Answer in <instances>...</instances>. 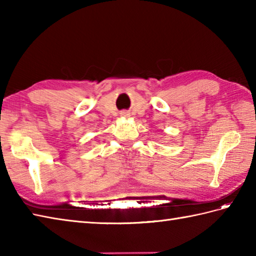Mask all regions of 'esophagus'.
<instances>
[{"instance_id":"esophagus-1","label":"esophagus","mask_w":256,"mask_h":256,"mask_svg":"<svg viewBox=\"0 0 256 256\" xmlns=\"http://www.w3.org/2000/svg\"><path fill=\"white\" fill-rule=\"evenodd\" d=\"M121 116H128V112H122V113H121Z\"/></svg>"}]
</instances>
